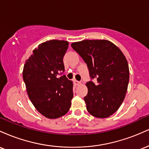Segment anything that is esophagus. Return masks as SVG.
Here are the masks:
<instances>
[{
	"instance_id": "34e87169",
	"label": "esophagus",
	"mask_w": 149,
	"mask_h": 149,
	"mask_svg": "<svg viewBox=\"0 0 149 149\" xmlns=\"http://www.w3.org/2000/svg\"><path fill=\"white\" fill-rule=\"evenodd\" d=\"M73 81H74V83H75V85H78L80 84V82L78 81V80H73Z\"/></svg>"
}]
</instances>
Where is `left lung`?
<instances>
[{"label": "left lung", "instance_id": "8db88e82", "mask_svg": "<svg viewBox=\"0 0 149 149\" xmlns=\"http://www.w3.org/2000/svg\"><path fill=\"white\" fill-rule=\"evenodd\" d=\"M88 66L91 79L84 97L88 111L99 118L113 115L123 102L129 83L127 59L116 45L107 40H85L71 44Z\"/></svg>", "mask_w": 149, "mask_h": 149}]
</instances>
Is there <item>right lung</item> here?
<instances>
[{
  "label": "right lung",
  "instance_id": "add662e5",
  "mask_svg": "<svg viewBox=\"0 0 149 149\" xmlns=\"http://www.w3.org/2000/svg\"><path fill=\"white\" fill-rule=\"evenodd\" d=\"M69 47L65 40H47L40 44L26 61L23 79L31 102L47 118L55 119L69 111L73 83L63 74V57ZM61 73L59 74V73Z\"/></svg>",
  "mask_w": 149,
  "mask_h": 149
}]
</instances>
